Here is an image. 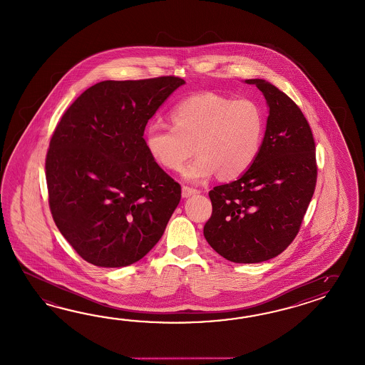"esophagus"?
<instances>
[{
  "mask_svg": "<svg viewBox=\"0 0 365 365\" xmlns=\"http://www.w3.org/2000/svg\"><path fill=\"white\" fill-rule=\"evenodd\" d=\"M200 193V190H197L195 187H182V197L184 198H187V197H190V195H198Z\"/></svg>",
  "mask_w": 365,
  "mask_h": 365,
  "instance_id": "34e87169",
  "label": "esophagus"
}]
</instances>
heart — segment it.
I'll use <instances>...</instances> for the list:
<instances>
[{
  "instance_id": "heart-1",
  "label": "heart",
  "mask_w": 365,
  "mask_h": 365,
  "mask_svg": "<svg viewBox=\"0 0 365 365\" xmlns=\"http://www.w3.org/2000/svg\"><path fill=\"white\" fill-rule=\"evenodd\" d=\"M173 126L151 123L145 131V147L156 164L182 170L190 182H204L218 172L223 180L239 178L252 167L263 147L265 114L251 98L234 100L204 92L178 102L170 111Z\"/></svg>"
}]
</instances>
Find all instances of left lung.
Segmentation results:
<instances>
[{"label":"left lung","mask_w":365,"mask_h":365,"mask_svg":"<svg viewBox=\"0 0 365 365\" xmlns=\"http://www.w3.org/2000/svg\"><path fill=\"white\" fill-rule=\"evenodd\" d=\"M269 108L263 147L240 178L209 192L212 212L204 235L234 263L267 262L294 240L317 182L313 133L292 98L262 78L246 80Z\"/></svg>","instance_id":"obj_1"}]
</instances>
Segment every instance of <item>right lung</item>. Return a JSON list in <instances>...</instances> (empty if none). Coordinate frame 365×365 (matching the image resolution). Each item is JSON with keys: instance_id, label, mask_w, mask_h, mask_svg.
Masks as SVG:
<instances>
[{"instance_id": "1", "label": "right lung", "mask_w": 365, "mask_h": 365, "mask_svg": "<svg viewBox=\"0 0 365 365\" xmlns=\"http://www.w3.org/2000/svg\"><path fill=\"white\" fill-rule=\"evenodd\" d=\"M182 78L101 81L77 97L52 134L46 178L52 218L88 263H136L159 242L181 187L151 159L145 128Z\"/></svg>"}]
</instances>
